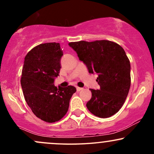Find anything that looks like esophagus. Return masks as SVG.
I'll use <instances>...</instances> for the list:
<instances>
[{
    "label": "esophagus",
    "mask_w": 154,
    "mask_h": 154,
    "mask_svg": "<svg viewBox=\"0 0 154 154\" xmlns=\"http://www.w3.org/2000/svg\"><path fill=\"white\" fill-rule=\"evenodd\" d=\"M76 88H77V91H82V90H83V88H82L77 87Z\"/></svg>",
    "instance_id": "obj_1"
}]
</instances>
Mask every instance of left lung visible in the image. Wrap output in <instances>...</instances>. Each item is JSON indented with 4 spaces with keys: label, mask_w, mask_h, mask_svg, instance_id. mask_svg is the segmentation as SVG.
Wrapping results in <instances>:
<instances>
[{
    "label": "left lung",
    "mask_w": 154,
    "mask_h": 154,
    "mask_svg": "<svg viewBox=\"0 0 154 154\" xmlns=\"http://www.w3.org/2000/svg\"><path fill=\"white\" fill-rule=\"evenodd\" d=\"M89 73L98 74L99 90L90 89L92 98L86 104L95 116L108 118L117 113L130 91V63L119 44L109 40L79 41L69 43Z\"/></svg>",
    "instance_id": "8db88e82"
}]
</instances>
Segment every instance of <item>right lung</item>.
<instances>
[{"label":"right lung","instance_id":"1","mask_svg":"<svg viewBox=\"0 0 154 154\" xmlns=\"http://www.w3.org/2000/svg\"><path fill=\"white\" fill-rule=\"evenodd\" d=\"M62 56L59 43L40 44L26 54L22 69L21 85L26 103L37 117L49 123L64 116L76 92L74 86L57 88L54 84Z\"/></svg>","mask_w":154,"mask_h":154}]
</instances>
